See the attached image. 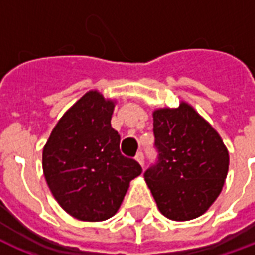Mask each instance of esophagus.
Wrapping results in <instances>:
<instances>
[{"instance_id": "1", "label": "esophagus", "mask_w": 255, "mask_h": 255, "mask_svg": "<svg viewBox=\"0 0 255 255\" xmlns=\"http://www.w3.org/2000/svg\"><path fill=\"white\" fill-rule=\"evenodd\" d=\"M136 160H137V162L140 163V166H143L144 167V153L141 152V151H139V152L136 153Z\"/></svg>"}]
</instances>
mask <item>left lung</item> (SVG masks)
<instances>
[{"label": "left lung", "instance_id": "obj_1", "mask_svg": "<svg viewBox=\"0 0 255 255\" xmlns=\"http://www.w3.org/2000/svg\"><path fill=\"white\" fill-rule=\"evenodd\" d=\"M156 162L144 179L160 213L190 221L205 213L222 191L229 152L221 136L192 107L153 112Z\"/></svg>", "mask_w": 255, "mask_h": 255}]
</instances>
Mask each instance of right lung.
<instances>
[{
	"mask_svg": "<svg viewBox=\"0 0 255 255\" xmlns=\"http://www.w3.org/2000/svg\"><path fill=\"white\" fill-rule=\"evenodd\" d=\"M114 102L89 91L64 114L42 151L50 191L80 221H106L119 210L129 182L141 174L135 159L120 152L111 126Z\"/></svg>",
	"mask_w": 255,
	"mask_h": 255,
	"instance_id": "right-lung-1",
	"label": "right lung"
}]
</instances>
